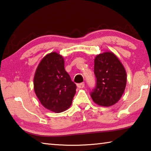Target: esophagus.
<instances>
[{"label": "esophagus", "instance_id": "obj_1", "mask_svg": "<svg viewBox=\"0 0 151 151\" xmlns=\"http://www.w3.org/2000/svg\"><path fill=\"white\" fill-rule=\"evenodd\" d=\"M77 87L78 88H83L84 87H85V83H79L77 85Z\"/></svg>", "mask_w": 151, "mask_h": 151}]
</instances>
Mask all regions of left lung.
Returning <instances> with one entry per match:
<instances>
[{
  "label": "left lung",
  "instance_id": "obj_1",
  "mask_svg": "<svg viewBox=\"0 0 151 151\" xmlns=\"http://www.w3.org/2000/svg\"><path fill=\"white\" fill-rule=\"evenodd\" d=\"M96 85L91 96L96 104L111 106L123 94L127 85V73L118 57L112 52H104L94 58Z\"/></svg>",
  "mask_w": 151,
  "mask_h": 151
}]
</instances>
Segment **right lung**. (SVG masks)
<instances>
[{
  "label": "right lung",
  "mask_w": 151,
  "mask_h": 151,
  "mask_svg": "<svg viewBox=\"0 0 151 151\" xmlns=\"http://www.w3.org/2000/svg\"><path fill=\"white\" fill-rule=\"evenodd\" d=\"M76 88L65 69L63 56L56 52L46 55L34 76V90L42 105L57 113L65 111L72 104Z\"/></svg>",
  "instance_id": "obj_1"
}]
</instances>
